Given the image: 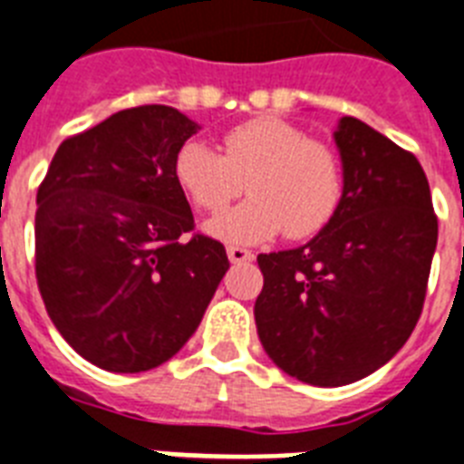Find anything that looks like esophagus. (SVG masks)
<instances>
[{
    "mask_svg": "<svg viewBox=\"0 0 464 464\" xmlns=\"http://www.w3.org/2000/svg\"><path fill=\"white\" fill-rule=\"evenodd\" d=\"M227 258L232 263H248V260H254V254L244 246H227Z\"/></svg>",
    "mask_w": 464,
    "mask_h": 464,
    "instance_id": "esophagus-1",
    "label": "esophagus"
}]
</instances>
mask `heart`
<instances>
[{"instance_id":"b5f03b06","label":"heart","mask_w":464,"mask_h":464,"mask_svg":"<svg viewBox=\"0 0 464 464\" xmlns=\"http://www.w3.org/2000/svg\"><path fill=\"white\" fill-rule=\"evenodd\" d=\"M175 179L191 206L206 213L227 208L246 182L251 197L213 218L206 232L227 244H258L277 237L317 235L343 197L342 160L324 141L282 118H251L229 128L220 154L187 141L175 156Z\"/></svg>"}]
</instances>
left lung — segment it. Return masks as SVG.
Wrapping results in <instances>:
<instances>
[{"label":"left lung","mask_w":464,"mask_h":464,"mask_svg":"<svg viewBox=\"0 0 464 464\" xmlns=\"http://www.w3.org/2000/svg\"><path fill=\"white\" fill-rule=\"evenodd\" d=\"M343 197L305 246L260 254L254 305L266 353L313 386H343L392 361L424 305L439 220L420 160L358 118L334 132Z\"/></svg>","instance_id":"1"}]
</instances>
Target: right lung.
Listing matches in <instances>:
<instances>
[{
	"label": "right lung",
	"mask_w": 464,
	"mask_h": 464,
	"mask_svg": "<svg viewBox=\"0 0 464 464\" xmlns=\"http://www.w3.org/2000/svg\"><path fill=\"white\" fill-rule=\"evenodd\" d=\"M198 130L178 109H125L61 141L37 189L34 275L61 336L92 365L144 372L197 332L229 267L194 232L175 156Z\"/></svg>",
	"instance_id": "add662e5"
}]
</instances>
